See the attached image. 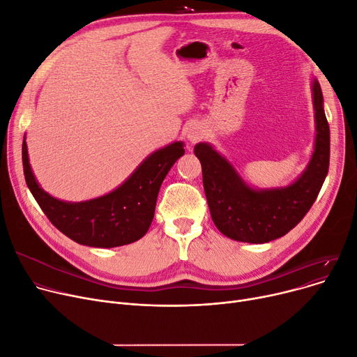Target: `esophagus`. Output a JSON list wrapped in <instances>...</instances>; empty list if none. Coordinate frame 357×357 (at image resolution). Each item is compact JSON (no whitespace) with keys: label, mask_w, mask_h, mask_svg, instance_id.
Returning <instances> with one entry per match:
<instances>
[{"label":"esophagus","mask_w":357,"mask_h":357,"mask_svg":"<svg viewBox=\"0 0 357 357\" xmlns=\"http://www.w3.org/2000/svg\"><path fill=\"white\" fill-rule=\"evenodd\" d=\"M202 136H204V130L199 126H194V127L190 128L188 136H186V137H188V140L191 143H197V142H199L202 139Z\"/></svg>","instance_id":"34e87169"}]
</instances>
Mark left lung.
Listing matches in <instances>:
<instances>
[{
  "instance_id": "8db88e82",
  "label": "left lung",
  "mask_w": 357,
  "mask_h": 357,
  "mask_svg": "<svg viewBox=\"0 0 357 357\" xmlns=\"http://www.w3.org/2000/svg\"><path fill=\"white\" fill-rule=\"evenodd\" d=\"M315 142L311 159L292 183L278 188H253L229 159L210 144H195L202 166L204 191L215 227L231 240L261 245L285 236L301 221L318 197L330 163V127L321 86L311 82Z\"/></svg>"
}]
</instances>
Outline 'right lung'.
I'll return each mask as SVG.
<instances>
[{
  "mask_svg": "<svg viewBox=\"0 0 357 357\" xmlns=\"http://www.w3.org/2000/svg\"><path fill=\"white\" fill-rule=\"evenodd\" d=\"M183 142H174L150 153L120 186L81 202L62 201L37 182L23 140L24 178L30 192L53 226L84 246L117 248L142 238L155 217L160 185L174 163L183 156Z\"/></svg>",
  "mask_w": 357,
  "mask_h": 357,
  "instance_id": "obj_1",
  "label": "right lung"
}]
</instances>
